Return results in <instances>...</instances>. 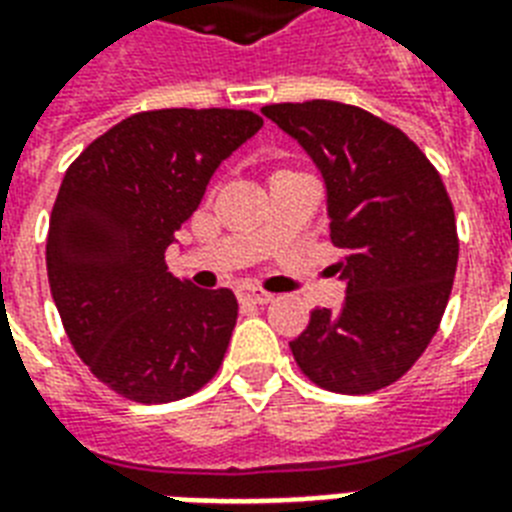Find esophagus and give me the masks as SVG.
Wrapping results in <instances>:
<instances>
[{"mask_svg": "<svg viewBox=\"0 0 512 512\" xmlns=\"http://www.w3.org/2000/svg\"><path fill=\"white\" fill-rule=\"evenodd\" d=\"M273 295L268 292H260V289H239V303L244 305H265L271 303Z\"/></svg>", "mask_w": 512, "mask_h": 512, "instance_id": "obj_1", "label": "esophagus"}]
</instances>
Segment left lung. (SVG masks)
<instances>
[{"instance_id": "8db88e82", "label": "left lung", "mask_w": 512, "mask_h": 512, "mask_svg": "<svg viewBox=\"0 0 512 512\" xmlns=\"http://www.w3.org/2000/svg\"><path fill=\"white\" fill-rule=\"evenodd\" d=\"M263 114L324 175L340 311L316 308L289 342L300 372L332 393H374L404 377L438 332L460 239L446 185L409 135L337 100L273 103Z\"/></svg>"}]
</instances>
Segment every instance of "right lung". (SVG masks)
<instances>
[{
	"mask_svg": "<svg viewBox=\"0 0 512 512\" xmlns=\"http://www.w3.org/2000/svg\"><path fill=\"white\" fill-rule=\"evenodd\" d=\"M263 119L236 108L127 116L76 156L47 233V279L90 372L138 404L204 388L223 364L239 303L177 281L164 263L212 172Z\"/></svg>",
	"mask_w": 512,
	"mask_h": 512,
	"instance_id": "obj_1",
	"label": "right lung"
}]
</instances>
